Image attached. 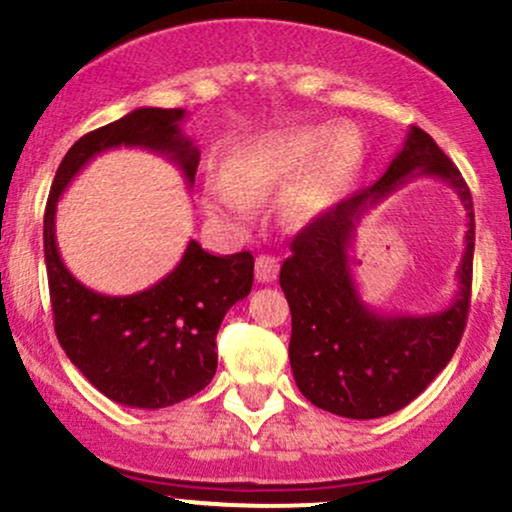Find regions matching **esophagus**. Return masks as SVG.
<instances>
[{
    "mask_svg": "<svg viewBox=\"0 0 512 512\" xmlns=\"http://www.w3.org/2000/svg\"><path fill=\"white\" fill-rule=\"evenodd\" d=\"M276 274H279V260H276L274 255H269V252H260L255 260L257 281H262V284H272Z\"/></svg>",
    "mask_w": 512,
    "mask_h": 512,
    "instance_id": "esophagus-1",
    "label": "esophagus"
}]
</instances>
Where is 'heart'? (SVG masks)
<instances>
[{
    "instance_id": "heart-1",
    "label": "heart",
    "mask_w": 512,
    "mask_h": 512,
    "mask_svg": "<svg viewBox=\"0 0 512 512\" xmlns=\"http://www.w3.org/2000/svg\"><path fill=\"white\" fill-rule=\"evenodd\" d=\"M363 156L354 125H296L260 134L231 151L226 170L204 178V209L231 228L248 226L255 199L292 180L279 195V214L289 226L315 221L342 190Z\"/></svg>"
}]
</instances>
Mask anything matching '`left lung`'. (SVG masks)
Segmentation results:
<instances>
[{
  "label": "left lung",
  "instance_id": "left-lung-1",
  "mask_svg": "<svg viewBox=\"0 0 512 512\" xmlns=\"http://www.w3.org/2000/svg\"><path fill=\"white\" fill-rule=\"evenodd\" d=\"M416 177H438L468 211L465 252L453 303L431 316H383L357 293L350 243L362 214ZM474 207L455 163L419 127L378 182L322 211L293 238L279 284L291 308L289 358L298 390L346 419H380L416 399L450 363L469 313Z\"/></svg>",
  "mask_w": 512,
  "mask_h": 512
}]
</instances>
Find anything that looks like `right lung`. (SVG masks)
Returning a JSON list of instances; mask_svg holds the SVG:
<instances>
[{"label":"right lung","instance_id":"right-lung-1","mask_svg":"<svg viewBox=\"0 0 512 512\" xmlns=\"http://www.w3.org/2000/svg\"><path fill=\"white\" fill-rule=\"evenodd\" d=\"M182 108H137L84 134L62 158L45 207L55 332L64 354L105 397L132 409H163L197 395L216 373V332L228 310L252 289L250 252L216 257L197 240L187 243L173 272L149 289L108 296L81 284L64 267L55 236L62 192L81 168L110 149H146L173 161L195 185L199 149L182 132Z\"/></svg>","mask_w":512,"mask_h":512}]
</instances>
